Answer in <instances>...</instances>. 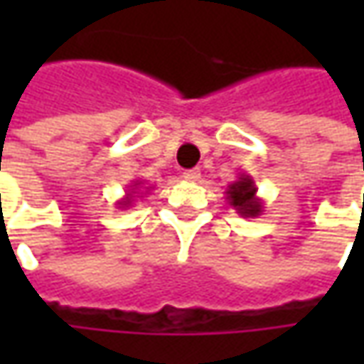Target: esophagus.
I'll return each instance as SVG.
<instances>
[{
  "instance_id": "obj_1",
  "label": "esophagus",
  "mask_w": 364,
  "mask_h": 364,
  "mask_svg": "<svg viewBox=\"0 0 364 364\" xmlns=\"http://www.w3.org/2000/svg\"><path fill=\"white\" fill-rule=\"evenodd\" d=\"M184 180H188V182H198L200 180V170H186L184 174H182Z\"/></svg>"
}]
</instances>
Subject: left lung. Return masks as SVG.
<instances>
[{
  "mask_svg": "<svg viewBox=\"0 0 364 364\" xmlns=\"http://www.w3.org/2000/svg\"><path fill=\"white\" fill-rule=\"evenodd\" d=\"M227 200L232 208L245 218H255L263 213V200L257 196L255 180L249 174H239V178L229 184Z\"/></svg>",
  "mask_w": 364,
  "mask_h": 364,
  "instance_id": "8db88e82",
  "label": "left lung"
}]
</instances>
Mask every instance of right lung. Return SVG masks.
Listing matches in <instances>:
<instances>
[{
    "instance_id": "right-lung-1",
    "label": "right lung",
    "mask_w": 364,
    "mask_h": 364,
    "mask_svg": "<svg viewBox=\"0 0 364 364\" xmlns=\"http://www.w3.org/2000/svg\"><path fill=\"white\" fill-rule=\"evenodd\" d=\"M141 184H144L141 180H135L132 186H129V192H125V196H123L121 200H117V208H129V206L133 204V196H135V194H144V192H137ZM147 190H149V188H147ZM147 190H146V192H147Z\"/></svg>"
}]
</instances>
